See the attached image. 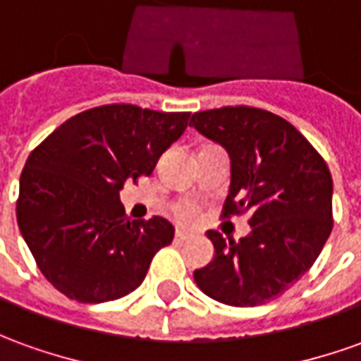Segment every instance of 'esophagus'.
<instances>
[{
  "label": "esophagus",
  "instance_id": "esophagus-1",
  "mask_svg": "<svg viewBox=\"0 0 361 361\" xmlns=\"http://www.w3.org/2000/svg\"><path fill=\"white\" fill-rule=\"evenodd\" d=\"M189 238V233H185V231H176V234H173V240L176 242H185Z\"/></svg>",
  "mask_w": 361,
  "mask_h": 361
}]
</instances>
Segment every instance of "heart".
I'll return each instance as SVG.
<instances>
[{
	"label": "heart",
	"instance_id": "b5f03b06",
	"mask_svg": "<svg viewBox=\"0 0 361 361\" xmlns=\"http://www.w3.org/2000/svg\"><path fill=\"white\" fill-rule=\"evenodd\" d=\"M172 216L178 221V223L191 224L197 221L199 211H197V207L191 205V203H178V205L172 209Z\"/></svg>",
	"mask_w": 361,
	"mask_h": 361
}]
</instances>
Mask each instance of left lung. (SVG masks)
<instances>
[{"instance_id": "8db88e82", "label": "left lung", "mask_w": 361, "mask_h": 361, "mask_svg": "<svg viewBox=\"0 0 361 361\" xmlns=\"http://www.w3.org/2000/svg\"><path fill=\"white\" fill-rule=\"evenodd\" d=\"M201 135L231 156L223 216L248 215L252 233L234 242L209 231L215 259L193 279L211 299L256 307L309 271L332 231V176L324 158L276 113L248 105L199 111Z\"/></svg>"}]
</instances>
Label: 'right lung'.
<instances>
[{
    "mask_svg": "<svg viewBox=\"0 0 361 361\" xmlns=\"http://www.w3.org/2000/svg\"><path fill=\"white\" fill-rule=\"evenodd\" d=\"M189 115L99 105L62 123L29 154L17 223L42 276L60 293L80 303L125 297L145 281L156 252L172 244V224L162 216L130 221L119 191L152 173Z\"/></svg>",
    "mask_w": 361,
    "mask_h": 361,
    "instance_id": "right-lung-1",
    "label": "right lung"
}]
</instances>
